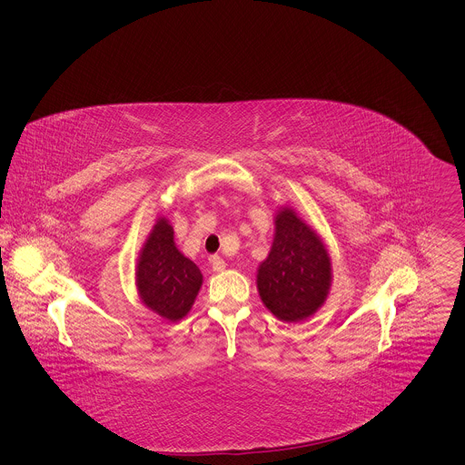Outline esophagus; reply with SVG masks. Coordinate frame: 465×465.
Returning <instances> with one entry per match:
<instances>
[{
	"label": "esophagus",
	"mask_w": 465,
	"mask_h": 465,
	"mask_svg": "<svg viewBox=\"0 0 465 465\" xmlns=\"http://www.w3.org/2000/svg\"><path fill=\"white\" fill-rule=\"evenodd\" d=\"M210 266H212V270H213L215 273H221V272L226 268L224 261H223L219 255H213V257H210Z\"/></svg>",
	"instance_id": "esophagus-1"
}]
</instances>
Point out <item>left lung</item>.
I'll use <instances>...</instances> for the list:
<instances>
[{
    "mask_svg": "<svg viewBox=\"0 0 465 465\" xmlns=\"http://www.w3.org/2000/svg\"><path fill=\"white\" fill-rule=\"evenodd\" d=\"M273 221V242L257 268V290L279 321L301 322L330 295L331 259L321 235L292 206H281Z\"/></svg>",
    "mask_w": 465,
    "mask_h": 465,
    "instance_id": "8db88e82",
    "label": "left lung"
}]
</instances>
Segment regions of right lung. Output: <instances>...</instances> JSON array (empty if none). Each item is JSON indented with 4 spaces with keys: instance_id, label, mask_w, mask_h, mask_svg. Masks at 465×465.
I'll list each match as a JSON object with an SVG mask.
<instances>
[{
    "instance_id": "1",
    "label": "right lung",
    "mask_w": 465,
    "mask_h": 465,
    "mask_svg": "<svg viewBox=\"0 0 465 465\" xmlns=\"http://www.w3.org/2000/svg\"><path fill=\"white\" fill-rule=\"evenodd\" d=\"M135 286L141 302L170 322L184 319L203 286V273L184 257L173 241L166 217H157L135 264Z\"/></svg>"
}]
</instances>
